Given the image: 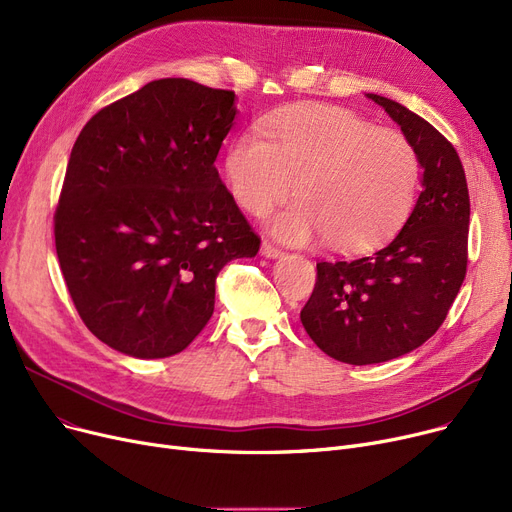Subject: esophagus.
<instances>
[{"instance_id":"esophagus-1","label":"esophagus","mask_w":512,"mask_h":512,"mask_svg":"<svg viewBox=\"0 0 512 512\" xmlns=\"http://www.w3.org/2000/svg\"><path fill=\"white\" fill-rule=\"evenodd\" d=\"M261 253L265 255V257H280L282 255V249L278 247V245H274V242H270V240H263L261 242Z\"/></svg>"}]
</instances>
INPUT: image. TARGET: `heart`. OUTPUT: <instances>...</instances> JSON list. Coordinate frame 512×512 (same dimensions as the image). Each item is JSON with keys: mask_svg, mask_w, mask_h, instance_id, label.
I'll return each mask as SVG.
<instances>
[{"mask_svg": "<svg viewBox=\"0 0 512 512\" xmlns=\"http://www.w3.org/2000/svg\"><path fill=\"white\" fill-rule=\"evenodd\" d=\"M417 178V151L405 134L324 103L267 118L226 153V180L242 209L267 213L294 182L299 201L276 215L274 232L290 242L324 234L342 251L371 245L405 218Z\"/></svg>", "mask_w": 512, "mask_h": 512, "instance_id": "1", "label": "heart"}]
</instances>
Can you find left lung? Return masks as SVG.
<instances>
[{"instance_id":"left-lung-1","label":"left lung","mask_w":512,"mask_h":512,"mask_svg":"<svg viewBox=\"0 0 512 512\" xmlns=\"http://www.w3.org/2000/svg\"><path fill=\"white\" fill-rule=\"evenodd\" d=\"M367 97L415 147L423 188L405 226L378 251L317 263L303 328L326 355L351 365L390 361L432 338L461 290L469 255L471 205L459 153L405 105Z\"/></svg>"}]
</instances>
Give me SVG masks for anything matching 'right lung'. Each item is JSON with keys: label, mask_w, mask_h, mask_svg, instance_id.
Instances as JSON below:
<instances>
[{"label": "right lung", "mask_w": 512, "mask_h": 512, "mask_svg": "<svg viewBox=\"0 0 512 512\" xmlns=\"http://www.w3.org/2000/svg\"><path fill=\"white\" fill-rule=\"evenodd\" d=\"M234 99L159 78L105 105L72 147L56 251L80 319L124 355L184 351L213 313L222 267L259 251L215 168Z\"/></svg>", "instance_id": "obj_1"}]
</instances>
